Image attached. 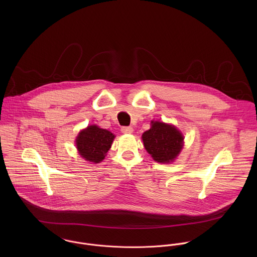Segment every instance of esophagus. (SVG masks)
Instances as JSON below:
<instances>
[{"label": "esophagus", "mask_w": 257, "mask_h": 257, "mask_svg": "<svg viewBox=\"0 0 257 257\" xmlns=\"http://www.w3.org/2000/svg\"><path fill=\"white\" fill-rule=\"evenodd\" d=\"M120 131H121V133H123V134H133L134 128H133L132 126H122V127L120 128Z\"/></svg>", "instance_id": "esophagus-1"}]
</instances>
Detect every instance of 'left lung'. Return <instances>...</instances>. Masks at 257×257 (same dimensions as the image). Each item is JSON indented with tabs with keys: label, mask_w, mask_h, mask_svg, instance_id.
Here are the masks:
<instances>
[{
	"label": "left lung",
	"mask_w": 257,
	"mask_h": 257,
	"mask_svg": "<svg viewBox=\"0 0 257 257\" xmlns=\"http://www.w3.org/2000/svg\"><path fill=\"white\" fill-rule=\"evenodd\" d=\"M183 137L176 127L163 122H151V128L144 133V145L157 162L173 161L183 147Z\"/></svg>",
	"instance_id": "8db88e82"
}]
</instances>
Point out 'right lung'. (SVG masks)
<instances>
[{
  "label": "right lung",
  "mask_w": 257,
  "mask_h": 257,
  "mask_svg": "<svg viewBox=\"0 0 257 257\" xmlns=\"http://www.w3.org/2000/svg\"><path fill=\"white\" fill-rule=\"evenodd\" d=\"M113 139L114 136L109 131L100 128L97 125H90L79 134L76 146L83 158L99 163L105 158Z\"/></svg>",
  "instance_id": "add662e5"
}]
</instances>
